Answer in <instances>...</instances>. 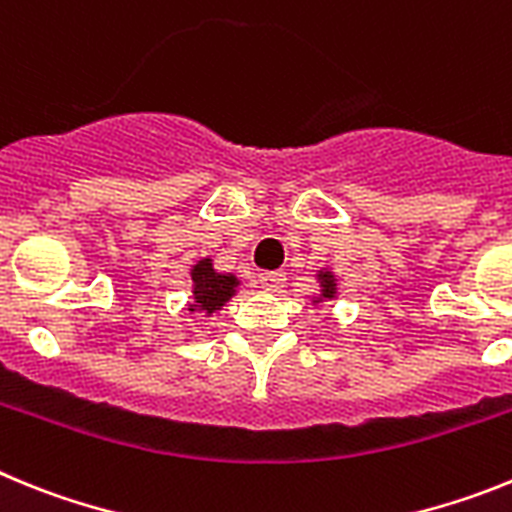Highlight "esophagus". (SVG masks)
<instances>
[{"instance_id": "1", "label": "esophagus", "mask_w": 512, "mask_h": 512, "mask_svg": "<svg viewBox=\"0 0 512 512\" xmlns=\"http://www.w3.org/2000/svg\"><path fill=\"white\" fill-rule=\"evenodd\" d=\"M287 282V274L284 271H269V274H261L259 284L266 289V292H279Z\"/></svg>"}]
</instances>
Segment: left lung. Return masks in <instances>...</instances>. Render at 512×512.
<instances>
[{
	"mask_svg": "<svg viewBox=\"0 0 512 512\" xmlns=\"http://www.w3.org/2000/svg\"><path fill=\"white\" fill-rule=\"evenodd\" d=\"M318 282H320V297H312V302L333 300V297L338 295V284H336V277H333V271L320 269L318 271Z\"/></svg>",
	"mask_w": 512,
	"mask_h": 512,
	"instance_id": "left-lung-1",
	"label": "left lung"
}]
</instances>
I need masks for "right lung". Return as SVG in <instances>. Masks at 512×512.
Listing matches in <instances>:
<instances>
[{"instance_id": "right-lung-1", "label": "right lung", "mask_w": 512, "mask_h": 512, "mask_svg": "<svg viewBox=\"0 0 512 512\" xmlns=\"http://www.w3.org/2000/svg\"><path fill=\"white\" fill-rule=\"evenodd\" d=\"M238 277L233 274H220V271L212 266V259H200L192 266V312H212L223 310L225 302L235 295V287H238Z\"/></svg>"}]
</instances>
